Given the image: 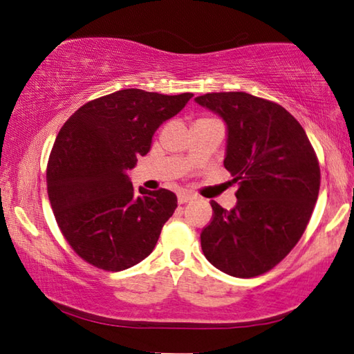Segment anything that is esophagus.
<instances>
[{"instance_id": "esophagus-1", "label": "esophagus", "mask_w": 354, "mask_h": 354, "mask_svg": "<svg viewBox=\"0 0 354 354\" xmlns=\"http://www.w3.org/2000/svg\"><path fill=\"white\" fill-rule=\"evenodd\" d=\"M177 199H178V203H187V202L194 199V194L187 193V191H182V193H178Z\"/></svg>"}]
</instances>
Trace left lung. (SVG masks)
<instances>
[{
  "label": "left lung",
  "instance_id": "obj_1",
  "mask_svg": "<svg viewBox=\"0 0 354 354\" xmlns=\"http://www.w3.org/2000/svg\"><path fill=\"white\" fill-rule=\"evenodd\" d=\"M196 102L225 121L224 166L239 185L230 212L209 202L203 255L224 274L258 277L275 268L306 230L320 188L317 155L280 104L244 91L207 93Z\"/></svg>",
  "mask_w": 354,
  "mask_h": 354
}]
</instances>
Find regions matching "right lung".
I'll return each mask as SVG.
<instances>
[{"label":"right lung","mask_w":354,"mask_h":354,"mask_svg":"<svg viewBox=\"0 0 354 354\" xmlns=\"http://www.w3.org/2000/svg\"><path fill=\"white\" fill-rule=\"evenodd\" d=\"M191 97L126 88L84 104L62 126L48 160V197L66 243L88 264L120 272L151 255L177 197L163 188L136 193L127 171Z\"/></svg>","instance_id":"1"}]
</instances>
